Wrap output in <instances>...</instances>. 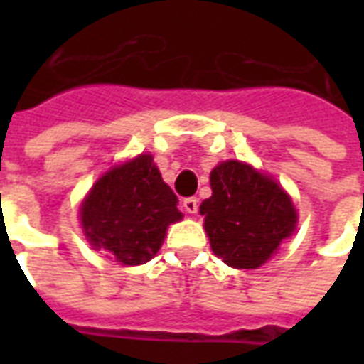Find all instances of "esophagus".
I'll return each mask as SVG.
<instances>
[{
	"label": "esophagus",
	"instance_id": "34e87169",
	"mask_svg": "<svg viewBox=\"0 0 364 364\" xmlns=\"http://www.w3.org/2000/svg\"><path fill=\"white\" fill-rule=\"evenodd\" d=\"M183 210L194 215L196 211H198V198H194V196H188V198L183 200Z\"/></svg>",
	"mask_w": 364,
	"mask_h": 364
}]
</instances>
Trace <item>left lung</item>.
<instances>
[{"instance_id": "1", "label": "left lung", "mask_w": 364, "mask_h": 364, "mask_svg": "<svg viewBox=\"0 0 364 364\" xmlns=\"http://www.w3.org/2000/svg\"><path fill=\"white\" fill-rule=\"evenodd\" d=\"M211 196L200 213L213 253L232 268H259L296 228V210L272 177L240 160H227L210 176Z\"/></svg>"}]
</instances>
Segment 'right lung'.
Returning a JSON list of instances; mask_svg holds the SVG:
<instances>
[{
    "label": "right lung",
    "mask_w": 364,
    "mask_h": 364,
    "mask_svg": "<svg viewBox=\"0 0 364 364\" xmlns=\"http://www.w3.org/2000/svg\"><path fill=\"white\" fill-rule=\"evenodd\" d=\"M181 219L177 196L162 181L151 154L105 171L81 204L88 243L124 266L149 262L159 253L168 227Z\"/></svg>",
    "instance_id": "add662e5"
}]
</instances>
